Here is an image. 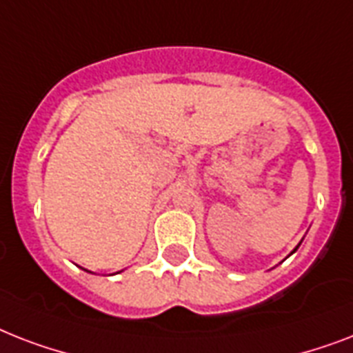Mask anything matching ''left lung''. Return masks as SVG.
I'll list each match as a JSON object with an SVG mask.
<instances>
[{
  "label": "left lung",
  "instance_id": "8db88e82",
  "mask_svg": "<svg viewBox=\"0 0 353 353\" xmlns=\"http://www.w3.org/2000/svg\"><path fill=\"white\" fill-rule=\"evenodd\" d=\"M299 245H301V243H299ZM299 245H296V247H299ZM296 247H295V251H296Z\"/></svg>",
  "mask_w": 353,
  "mask_h": 353
}]
</instances>
